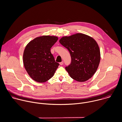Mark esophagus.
Returning <instances> with one entry per match:
<instances>
[{
    "instance_id": "esophagus-1",
    "label": "esophagus",
    "mask_w": 122,
    "mask_h": 122,
    "mask_svg": "<svg viewBox=\"0 0 122 122\" xmlns=\"http://www.w3.org/2000/svg\"><path fill=\"white\" fill-rule=\"evenodd\" d=\"M60 64L61 65H63V61H62L61 62H60Z\"/></svg>"
}]
</instances>
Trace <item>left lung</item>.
<instances>
[{
    "instance_id": "1",
    "label": "left lung",
    "mask_w": 122,
    "mask_h": 122,
    "mask_svg": "<svg viewBox=\"0 0 122 122\" xmlns=\"http://www.w3.org/2000/svg\"><path fill=\"white\" fill-rule=\"evenodd\" d=\"M59 42L68 50L71 57V64L65 67L71 77L81 82L91 78L101 60L96 41L88 36L78 33L62 37Z\"/></svg>"
}]
</instances>
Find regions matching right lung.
Instances as JSON below:
<instances>
[{"instance_id":"obj_1","label":"right lung","mask_w":122,"mask_h":122,"mask_svg":"<svg viewBox=\"0 0 122 122\" xmlns=\"http://www.w3.org/2000/svg\"><path fill=\"white\" fill-rule=\"evenodd\" d=\"M58 39L54 36H42L35 38L26 46L23 55L24 66L35 81L45 82L54 75L59 63L55 61L51 48Z\"/></svg>"}]
</instances>
